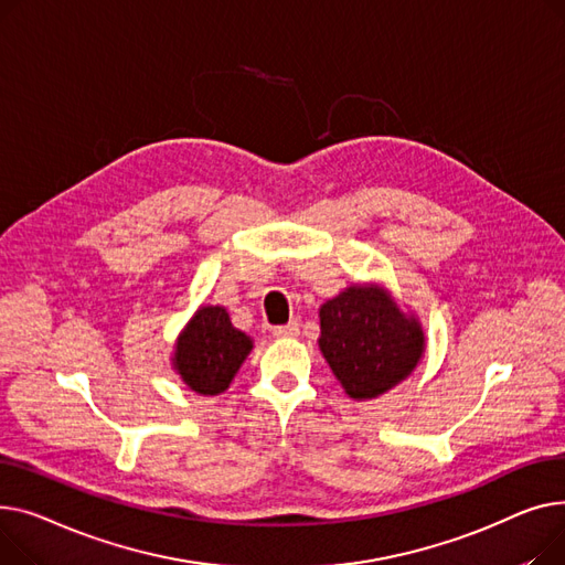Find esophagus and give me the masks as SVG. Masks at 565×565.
<instances>
[{"label":"esophagus","instance_id":"obj_1","mask_svg":"<svg viewBox=\"0 0 565 565\" xmlns=\"http://www.w3.org/2000/svg\"><path fill=\"white\" fill-rule=\"evenodd\" d=\"M274 335H276V338H282V340L298 338V323H296V321H289V323H285V326H276V328H274Z\"/></svg>","mask_w":565,"mask_h":565}]
</instances>
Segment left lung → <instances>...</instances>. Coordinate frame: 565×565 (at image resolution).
I'll return each mask as SVG.
<instances>
[{
  "label": "left lung",
  "mask_w": 565,
  "mask_h": 565,
  "mask_svg": "<svg viewBox=\"0 0 565 565\" xmlns=\"http://www.w3.org/2000/svg\"><path fill=\"white\" fill-rule=\"evenodd\" d=\"M319 351L353 402L404 383L424 358L419 317L379 282H355L319 308Z\"/></svg>",
  "instance_id": "1"
}]
</instances>
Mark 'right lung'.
Instances as JSON below:
<instances>
[{
  "label": "right lung",
  "mask_w": 565,
  "mask_h": 565,
  "mask_svg": "<svg viewBox=\"0 0 565 565\" xmlns=\"http://www.w3.org/2000/svg\"><path fill=\"white\" fill-rule=\"evenodd\" d=\"M250 351L253 338L232 326L223 306H201L180 330L171 367L195 394L216 396L235 381Z\"/></svg>",
  "instance_id": "right-lung-1"
}]
</instances>
